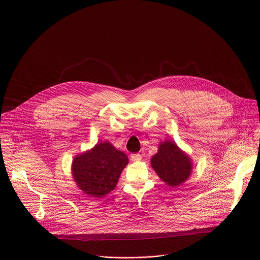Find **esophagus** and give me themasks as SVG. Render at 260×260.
<instances>
[{
    "mask_svg": "<svg viewBox=\"0 0 260 260\" xmlns=\"http://www.w3.org/2000/svg\"><path fill=\"white\" fill-rule=\"evenodd\" d=\"M131 159H132L133 161H140V160L142 159V156H141V154H139V153H134V154L131 155Z\"/></svg>",
    "mask_w": 260,
    "mask_h": 260,
    "instance_id": "34e87169",
    "label": "esophagus"
}]
</instances>
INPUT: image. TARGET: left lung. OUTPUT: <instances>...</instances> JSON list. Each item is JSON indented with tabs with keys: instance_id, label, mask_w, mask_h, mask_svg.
<instances>
[{
	"instance_id": "8db88e82",
	"label": "left lung",
	"mask_w": 260,
	"mask_h": 260,
	"mask_svg": "<svg viewBox=\"0 0 260 260\" xmlns=\"http://www.w3.org/2000/svg\"><path fill=\"white\" fill-rule=\"evenodd\" d=\"M151 166L160 179L172 187L186 181L191 171L190 158L173 141L159 145L158 152L151 158Z\"/></svg>"
}]
</instances>
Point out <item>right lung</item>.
I'll return each instance as SVG.
<instances>
[{"instance_id":"1","label":"right lung","mask_w":260,"mask_h":260,"mask_svg":"<svg viewBox=\"0 0 260 260\" xmlns=\"http://www.w3.org/2000/svg\"><path fill=\"white\" fill-rule=\"evenodd\" d=\"M127 156L109 142L100 143L73 160V176L81 190L91 198H103L112 191Z\"/></svg>"}]
</instances>
